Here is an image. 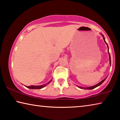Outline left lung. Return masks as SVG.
<instances>
[{
  "label": "left lung",
  "mask_w": 120,
  "mask_h": 120,
  "mask_svg": "<svg viewBox=\"0 0 120 120\" xmlns=\"http://www.w3.org/2000/svg\"><path fill=\"white\" fill-rule=\"evenodd\" d=\"M102 37H103V40H104V42H105V43H106V45H107V46H108V53H109V59H110V64H111V56H110V53H109V47H108V44H107V43H106V42H105V38H104V36L103 35V34H102ZM107 78V77H106ZM106 78H105V79H103V80H102V81H101V82H99V83H98V84H97L96 85H94V86H89V87H86V88H83V87H81V86H78V87H79V88H80V89H87V90H91V89H94V88H97V87H98V86H100V85H101L102 83H103L104 81H105V79H106Z\"/></svg>",
  "instance_id": "8db88e82"
}]
</instances>
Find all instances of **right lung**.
Instances as JSON below:
<instances>
[{
	"label": "right lung",
	"mask_w": 120,
	"mask_h": 120,
	"mask_svg": "<svg viewBox=\"0 0 120 120\" xmlns=\"http://www.w3.org/2000/svg\"><path fill=\"white\" fill-rule=\"evenodd\" d=\"M51 80H51L49 82H48L47 84L41 85V86H26V87H27V88H28L31 89H40L43 88V87H45V86H46L48 84H49V83L51 81Z\"/></svg>",
	"instance_id": "obj_1"
}]
</instances>
